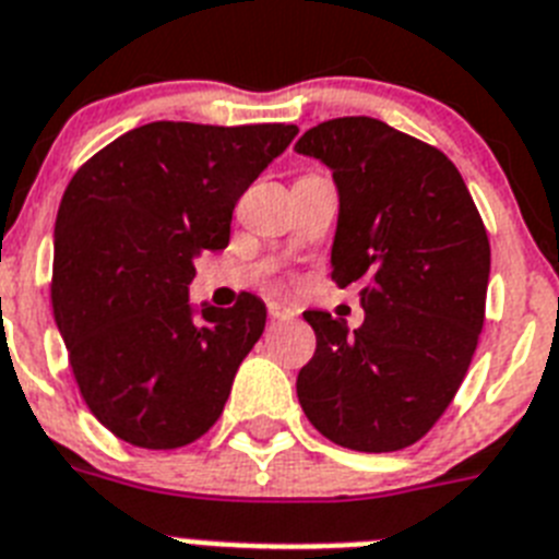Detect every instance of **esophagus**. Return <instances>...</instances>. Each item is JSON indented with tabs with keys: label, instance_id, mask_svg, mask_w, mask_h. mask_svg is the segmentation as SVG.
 Returning a JSON list of instances; mask_svg holds the SVG:
<instances>
[{
	"label": "esophagus",
	"instance_id": "obj_1",
	"mask_svg": "<svg viewBox=\"0 0 559 559\" xmlns=\"http://www.w3.org/2000/svg\"><path fill=\"white\" fill-rule=\"evenodd\" d=\"M270 318L272 321H289V318H295V309H289V307H284V304H278V301H270Z\"/></svg>",
	"mask_w": 559,
	"mask_h": 559
}]
</instances>
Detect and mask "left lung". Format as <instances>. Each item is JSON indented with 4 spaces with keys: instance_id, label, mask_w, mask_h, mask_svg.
I'll return each mask as SVG.
<instances>
[{
    "instance_id": "1",
    "label": "left lung",
    "mask_w": 559,
    "mask_h": 559,
    "mask_svg": "<svg viewBox=\"0 0 559 559\" xmlns=\"http://www.w3.org/2000/svg\"><path fill=\"white\" fill-rule=\"evenodd\" d=\"M295 150L332 170V281L358 284L367 312L355 332L304 312L316 355L298 372V401L337 447L397 452L438 424L466 378L486 316L489 236L457 167L383 121H323Z\"/></svg>"
}]
</instances>
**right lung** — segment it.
Instances as JSON below:
<instances>
[{
	"mask_svg": "<svg viewBox=\"0 0 559 559\" xmlns=\"http://www.w3.org/2000/svg\"><path fill=\"white\" fill-rule=\"evenodd\" d=\"M295 133L153 121L70 178L53 233V318L87 409L124 443L187 447L222 417L266 307L241 293L229 309L201 304L195 318L192 264L227 247L238 199Z\"/></svg>",
	"mask_w": 559,
	"mask_h": 559,
	"instance_id": "1",
	"label": "right lung"
}]
</instances>
